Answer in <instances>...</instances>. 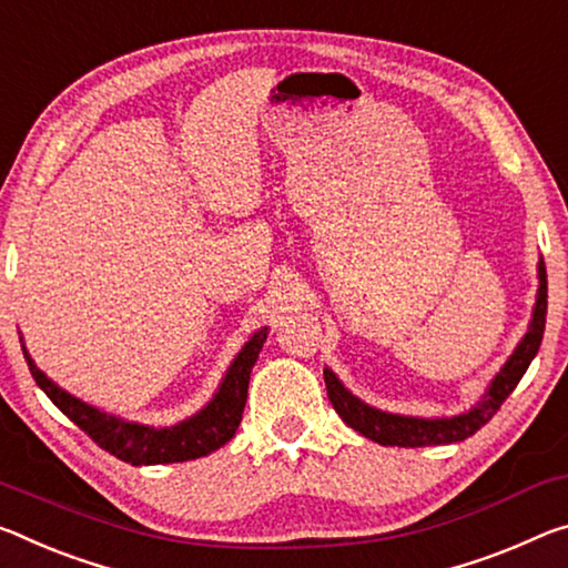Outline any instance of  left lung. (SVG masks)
Here are the masks:
<instances>
[{
  "mask_svg": "<svg viewBox=\"0 0 568 568\" xmlns=\"http://www.w3.org/2000/svg\"><path fill=\"white\" fill-rule=\"evenodd\" d=\"M548 283H546V265L544 260H538V293L534 305V318L528 323L526 336L520 338V344L513 351L510 358L498 374L493 376L488 389H485L483 399L475 404L473 409L455 417H404V414L382 412L376 407H368L358 397H354L344 384L338 382V376L331 368H323V379H326V392L333 404V409L338 412V417L346 422L351 429H356L358 435H364L374 443L386 447H429V445H449V443H463L470 435H475L483 425H488L493 414L500 409V404L508 399V394L516 389L518 382L524 379L526 368L534 362V356L541 348L544 328H546V308H548Z\"/></svg>",
  "mask_w": 568,
  "mask_h": 568,
  "instance_id": "8db88e82",
  "label": "left lung"
}]
</instances>
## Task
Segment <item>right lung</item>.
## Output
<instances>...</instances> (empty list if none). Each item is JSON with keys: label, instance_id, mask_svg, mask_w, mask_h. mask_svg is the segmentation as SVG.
Instances as JSON below:
<instances>
[{"label": "right lung", "instance_id": "right-lung-1", "mask_svg": "<svg viewBox=\"0 0 568 568\" xmlns=\"http://www.w3.org/2000/svg\"><path fill=\"white\" fill-rule=\"evenodd\" d=\"M267 338V326L252 333V338L242 346L235 362L230 364L227 374L214 392L204 409H200L192 417L179 422L174 427H149L139 425V422H125L113 414H105L101 409L90 407V404L80 402L73 394L48 379L38 366H34L32 356L27 354L22 346L24 362L38 382L40 389L48 394L50 402L65 414L70 422L85 432L98 447L111 453L123 463L131 465H166V463H184L196 460L220 449L224 443L235 437V432L242 422V409L247 402V384L252 366H255L260 351ZM22 341V338H20Z\"/></svg>", "mask_w": 568, "mask_h": 568}]
</instances>
